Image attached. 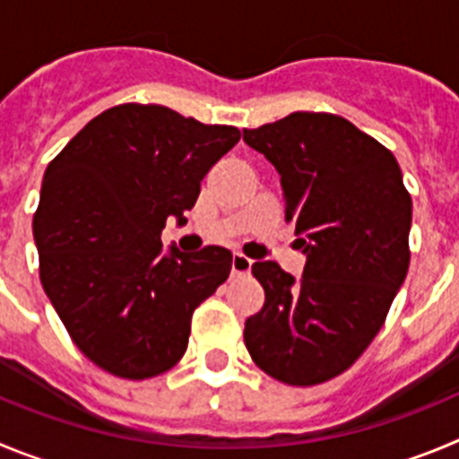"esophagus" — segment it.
Here are the masks:
<instances>
[{
    "instance_id": "obj_1",
    "label": "esophagus",
    "mask_w": 459,
    "mask_h": 459,
    "mask_svg": "<svg viewBox=\"0 0 459 459\" xmlns=\"http://www.w3.org/2000/svg\"><path fill=\"white\" fill-rule=\"evenodd\" d=\"M251 265H254V260L247 258L242 254H233V260H230V272L238 276H245L251 272Z\"/></svg>"
}]
</instances>
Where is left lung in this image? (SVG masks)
Wrapping results in <instances>:
<instances>
[{"label":"left lung","instance_id":"1","mask_svg":"<svg viewBox=\"0 0 459 459\" xmlns=\"http://www.w3.org/2000/svg\"><path fill=\"white\" fill-rule=\"evenodd\" d=\"M281 176L286 220L307 254L301 279L251 267L265 304L245 322L260 370L313 386L348 370L382 329L410 270L411 196L394 152L333 114L295 111L245 130Z\"/></svg>","mask_w":459,"mask_h":459}]
</instances>
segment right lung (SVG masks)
Masks as SVG:
<instances>
[{"mask_svg": "<svg viewBox=\"0 0 459 459\" xmlns=\"http://www.w3.org/2000/svg\"><path fill=\"white\" fill-rule=\"evenodd\" d=\"M239 142L162 105H118L48 164L34 214L40 283L77 348L107 373L146 379L180 361L192 313L229 279L233 254L162 247L201 180Z\"/></svg>", "mask_w": 459, "mask_h": 459, "instance_id": "right-lung-1", "label": "right lung"}]
</instances>
